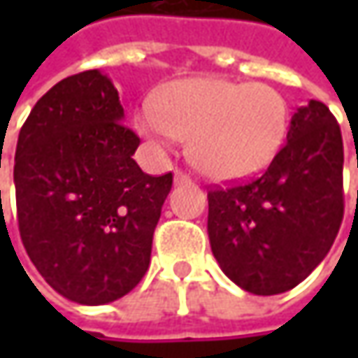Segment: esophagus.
<instances>
[{"instance_id": "34e87169", "label": "esophagus", "mask_w": 358, "mask_h": 358, "mask_svg": "<svg viewBox=\"0 0 358 358\" xmlns=\"http://www.w3.org/2000/svg\"><path fill=\"white\" fill-rule=\"evenodd\" d=\"M187 181H191V177L183 171H175V183H187Z\"/></svg>"}]
</instances>
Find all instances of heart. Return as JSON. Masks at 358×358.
Masks as SVG:
<instances>
[{
  "label": "heart",
  "instance_id": "b5f03b06",
  "mask_svg": "<svg viewBox=\"0 0 358 358\" xmlns=\"http://www.w3.org/2000/svg\"><path fill=\"white\" fill-rule=\"evenodd\" d=\"M289 105L265 83L219 77L175 81L137 113V129L155 145L189 139L193 165L213 179L261 171L281 149Z\"/></svg>",
  "mask_w": 358,
  "mask_h": 358
}]
</instances>
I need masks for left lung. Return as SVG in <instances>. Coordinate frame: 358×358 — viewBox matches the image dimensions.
Instances as JSON below:
<instances>
[{"label":"left lung","mask_w":358,"mask_h":358,"mask_svg":"<svg viewBox=\"0 0 358 358\" xmlns=\"http://www.w3.org/2000/svg\"><path fill=\"white\" fill-rule=\"evenodd\" d=\"M207 233L223 273L253 295H279L323 261L343 221V137L310 99L261 177L207 195Z\"/></svg>","instance_id":"left-lung-1"}]
</instances>
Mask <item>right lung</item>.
<instances>
[{"mask_svg":"<svg viewBox=\"0 0 358 358\" xmlns=\"http://www.w3.org/2000/svg\"><path fill=\"white\" fill-rule=\"evenodd\" d=\"M123 119L115 85L91 69L53 85L17 139L23 247L41 277L79 305L117 301L143 279L173 185L171 173L153 177L135 163L139 137Z\"/></svg>","mask_w":358,"mask_h":358,"instance_id":"add662e5","label":"right lung"}]
</instances>
